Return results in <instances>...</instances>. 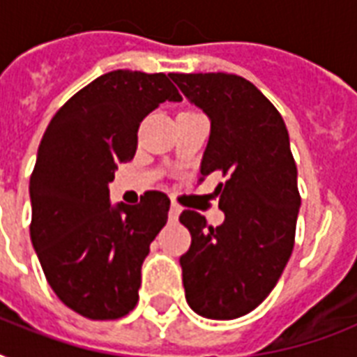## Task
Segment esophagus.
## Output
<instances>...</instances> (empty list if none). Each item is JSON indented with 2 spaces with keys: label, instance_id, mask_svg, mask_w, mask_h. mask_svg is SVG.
I'll return each instance as SVG.
<instances>
[{
  "label": "esophagus",
  "instance_id": "1",
  "mask_svg": "<svg viewBox=\"0 0 357 357\" xmlns=\"http://www.w3.org/2000/svg\"><path fill=\"white\" fill-rule=\"evenodd\" d=\"M179 213H181V207H179L178 204H172V206H170V211H168V217H170V220H178Z\"/></svg>",
  "mask_w": 357,
  "mask_h": 357
}]
</instances>
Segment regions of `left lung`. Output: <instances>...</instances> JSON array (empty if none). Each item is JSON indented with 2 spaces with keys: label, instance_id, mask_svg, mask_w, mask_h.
<instances>
[{
  "label": "left lung",
  "instance_id": "left-lung-1",
  "mask_svg": "<svg viewBox=\"0 0 357 357\" xmlns=\"http://www.w3.org/2000/svg\"><path fill=\"white\" fill-rule=\"evenodd\" d=\"M211 122L202 178L222 172L215 189L224 222L196 211L179 222L190 248L179 257L190 310L215 321L255 310L276 287L294 246L300 209L289 133L282 114L257 86L234 74H170Z\"/></svg>",
  "mask_w": 357,
  "mask_h": 357
}]
</instances>
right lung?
<instances>
[{"label":"right lung","mask_w":357,"mask_h":357,"mask_svg":"<svg viewBox=\"0 0 357 357\" xmlns=\"http://www.w3.org/2000/svg\"><path fill=\"white\" fill-rule=\"evenodd\" d=\"M165 102H181L165 74L114 70L70 98L38 146L31 243L61 302L92 321L133 310L142 263L167 224L165 192L150 190L137 206L109 200L119 162L137 151L140 122Z\"/></svg>","instance_id":"right-lung-1"}]
</instances>
